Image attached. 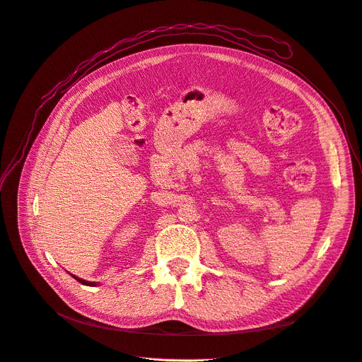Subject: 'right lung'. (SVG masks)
I'll return each mask as SVG.
<instances>
[{
	"mask_svg": "<svg viewBox=\"0 0 362 362\" xmlns=\"http://www.w3.org/2000/svg\"><path fill=\"white\" fill-rule=\"evenodd\" d=\"M72 276H74L76 281H78V282H81L83 286H92V287H93V286H96V282H89V281H84V279H81V278H76L75 275H72Z\"/></svg>",
	"mask_w": 362,
	"mask_h": 362,
	"instance_id": "obj_1",
	"label": "right lung"
}]
</instances>
